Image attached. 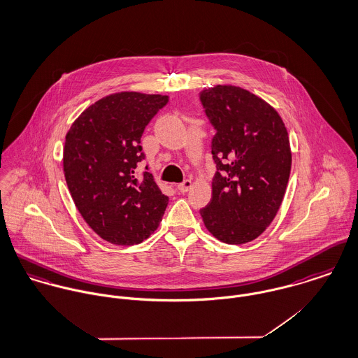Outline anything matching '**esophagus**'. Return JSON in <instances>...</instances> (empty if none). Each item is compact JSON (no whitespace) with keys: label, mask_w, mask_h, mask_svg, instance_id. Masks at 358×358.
I'll list each match as a JSON object with an SVG mask.
<instances>
[{"label":"esophagus","mask_w":358,"mask_h":358,"mask_svg":"<svg viewBox=\"0 0 358 358\" xmlns=\"http://www.w3.org/2000/svg\"><path fill=\"white\" fill-rule=\"evenodd\" d=\"M191 187H192V181H191V180H185L184 182L178 184L177 189H178L181 194H187V192L191 189Z\"/></svg>","instance_id":"34e87169"}]
</instances>
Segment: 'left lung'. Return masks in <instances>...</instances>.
<instances>
[{"label":"left lung","instance_id":"obj_1","mask_svg":"<svg viewBox=\"0 0 358 358\" xmlns=\"http://www.w3.org/2000/svg\"><path fill=\"white\" fill-rule=\"evenodd\" d=\"M217 134L211 201L200 210L207 231L227 244H244L265 232L278 214L291 173L288 131L278 111L234 85L200 93Z\"/></svg>","mask_w":358,"mask_h":358}]
</instances>
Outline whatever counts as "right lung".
I'll use <instances>...</instances> for the list:
<instances>
[{"label": "right lung", "instance_id": "right-lung-1", "mask_svg": "<svg viewBox=\"0 0 358 358\" xmlns=\"http://www.w3.org/2000/svg\"><path fill=\"white\" fill-rule=\"evenodd\" d=\"M169 96L118 92L89 106L66 134L63 171L85 222L108 243L133 245L157 231L169 198L151 173L137 178L141 136Z\"/></svg>", "mask_w": 358, "mask_h": 358}]
</instances>
